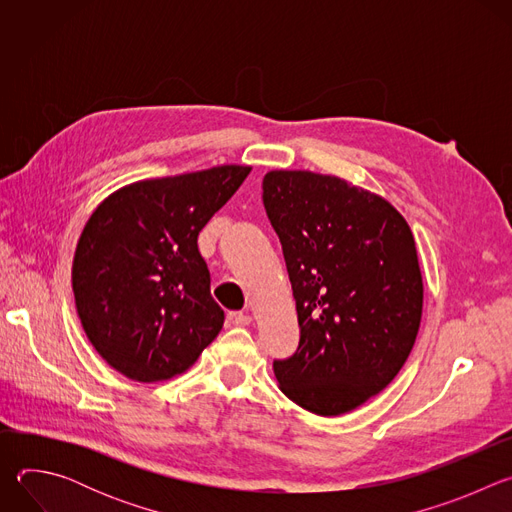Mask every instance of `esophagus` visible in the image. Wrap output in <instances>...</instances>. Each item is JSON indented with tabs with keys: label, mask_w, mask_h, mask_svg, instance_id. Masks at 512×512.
<instances>
[{
	"label": "esophagus",
	"mask_w": 512,
	"mask_h": 512,
	"mask_svg": "<svg viewBox=\"0 0 512 512\" xmlns=\"http://www.w3.org/2000/svg\"><path fill=\"white\" fill-rule=\"evenodd\" d=\"M227 320L231 326H249L251 324V316H247L243 312H229Z\"/></svg>",
	"instance_id": "34e87169"
}]
</instances>
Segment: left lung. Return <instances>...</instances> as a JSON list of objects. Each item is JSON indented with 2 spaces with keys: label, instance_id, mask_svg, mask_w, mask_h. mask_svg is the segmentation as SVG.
Returning a JSON list of instances; mask_svg holds the SVG:
<instances>
[{
  "label": "left lung",
  "instance_id": "obj_1",
  "mask_svg": "<svg viewBox=\"0 0 512 512\" xmlns=\"http://www.w3.org/2000/svg\"><path fill=\"white\" fill-rule=\"evenodd\" d=\"M263 204L300 324L298 350L273 360L279 389L316 415L352 411L397 377L415 344L413 233L385 198L306 170L267 172Z\"/></svg>",
  "mask_w": 512,
  "mask_h": 512
}]
</instances>
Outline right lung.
<instances>
[{
	"instance_id": "right-lung-1",
	"label": "right lung",
	"mask_w": 512,
	"mask_h": 512,
	"mask_svg": "<svg viewBox=\"0 0 512 512\" xmlns=\"http://www.w3.org/2000/svg\"><path fill=\"white\" fill-rule=\"evenodd\" d=\"M249 172L216 166L135 182L91 214L72 261V291L87 338L127 379H172L221 332L225 312L210 296L198 233Z\"/></svg>"
}]
</instances>
